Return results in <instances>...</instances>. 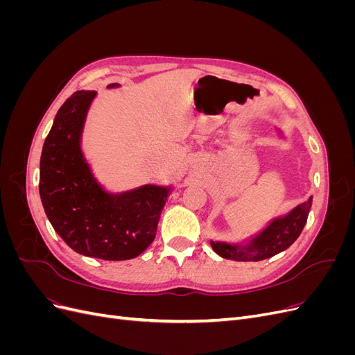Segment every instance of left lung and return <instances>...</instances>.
Returning <instances> with one entry per match:
<instances>
[{
	"instance_id": "8db88e82",
	"label": "left lung",
	"mask_w": 355,
	"mask_h": 355,
	"mask_svg": "<svg viewBox=\"0 0 355 355\" xmlns=\"http://www.w3.org/2000/svg\"><path fill=\"white\" fill-rule=\"evenodd\" d=\"M313 204V197L308 201L299 204L284 218H278L272 220L268 227L252 239L245 245L227 244V243H214L211 241L213 250L225 259L240 261V262H257L272 257L277 253L286 250L287 247L292 245L296 239L302 232L308 214Z\"/></svg>"
}]
</instances>
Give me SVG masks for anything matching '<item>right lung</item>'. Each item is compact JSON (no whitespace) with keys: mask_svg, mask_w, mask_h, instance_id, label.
Here are the masks:
<instances>
[{"mask_svg":"<svg viewBox=\"0 0 355 355\" xmlns=\"http://www.w3.org/2000/svg\"><path fill=\"white\" fill-rule=\"evenodd\" d=\"M94 96L75 92L58 111L41 153L40 197L72 250L103 261L133 259L154 241L170 188L145 185L112 196L94 180L80 148Z\"/></svg>","mask_w":355,"mask_h":355,"instance_id":"obj_1","label":"right lung"}]
</instances>
